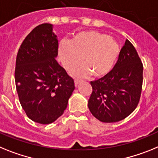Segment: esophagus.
Segmentation results:
<instances>
[{
  "mask_svg": "<svg viewBox=\"0 0 158 158\" xmlns=\"http://www.w3.org/2000/svg\"><path fill=\"white\" fill-rule=\"evenodd\" d=\"M80 83H81L80 79H75V86H78V85H79Z\"/></svg>",
  "mask_w": 158,
  "mask_h": 158,
  "instance_id": "obj_1",
  "label": "esophagus"
}]
</instances>
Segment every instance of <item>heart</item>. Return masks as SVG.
Instances as JSON below:
<instances>
[{"mask_svg": "<svg viewBox=\"0 0 158 158\" xmlns=\"http://www.w3.org/2000/svg\"><path fill=\"white\" fill-rule=\"evenodd\" d=\"M120 54V46L114 39L96 31H83L75 35L70 44H61L59 56L67 70L83 63L84 65L72 71V75L85 77L92 73L95 77L107 75Z\"/></svg>", "mask_w": 158, "mask_h": 158, "instance_id": "1", "label": "heart"}]
</instances>
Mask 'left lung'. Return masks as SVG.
I'll return each mask as SVG.
<instances>
[{
    "label": "left lung",
    "instance_id": "obj_1",
    "mask_svg": "<svg viewBox=\"0 0 158 158\" xmlns=\"http://www.w3.org/2000/svg\"><path fill=\"white\" fill-rule=\"evenodd\" d=\"M143 65L128 40L121 49L113 69L101 79L91 81L88 101L90 113L102 123L126 118L136 109L142 93Z\"/></svg>",
    "mask_w": 158,
    "mask_h": 158
}]
</instances>
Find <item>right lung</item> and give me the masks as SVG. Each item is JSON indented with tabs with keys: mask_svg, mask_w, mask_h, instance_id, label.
Returning <instances> with one entry per match:
<instances>
[{
	"mask_svg": "<svg viewBox=\"0 0 158 158\" xmlns=\"http://www.w3.org/2000/svg\"><path fill=\"white\" fill-rule=\"evenodd\" d=\"M58 40L52 24L36 26L19 48L15 68L16 91L22 108L31 120L50 124L64 114L75 89L56 58Z\"/></svg>",
	"mask_w": 158,
	"mask_h": 158,
	"instance_id": "obj_1",
	"label": "right lung"
}]
</instances>
